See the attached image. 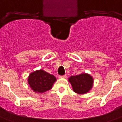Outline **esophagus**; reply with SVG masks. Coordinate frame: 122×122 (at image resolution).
<instances>
[{
  "instance_id": "1",
  "label": "esophagus",
  "mask_w": 122,
  "mask_h": 122,
  "mask_svg": "<svg viewBox=\"0 0 122 122\" xmlns=\"http://www.w3.org/2000/svg\"><path fill=\"white\" fill-rule=\"evenodd\" d=\"M59 78H66V75H63V76H59Z\"/></svg>"
}]
</instances>
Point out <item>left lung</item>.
<instances>
[{
  "label": "left lung",
  "instance_id": "1",
  "mask_svg": "<svg viewBox=\"0 0 122 122\" xmlns=\"http://www.w3.org/2000/svg\"><path fill=\"white\" fill-rule=\"evenodd\" d=\"M68 81L72 86L73 91L80 94H86L91 91L94 82L92 77L85 73L70 76L68 78Z\"/></svg>",
  "mask_w": 122,
  "mask_h": 122
}]
</instances>
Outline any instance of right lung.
Listing matches in <instances>:
<instances>
[{"label": "right lung", "mask_w": 122, "mask_h": 122, "mask_svg": "<svg viewBox=\"0 0 122 122\" xmlns=\"http://www.w3.org/2000/svg\"><path fill=\"white\" fill-rule=\"evenodd\" d=\"M56 81L55 76L42 69L31 73L28 78L30 87L37 93H43L50 90Z\"/></svg>", "instance_id": "right-lung-1"}]
</instances>
